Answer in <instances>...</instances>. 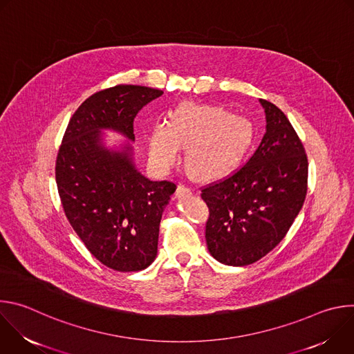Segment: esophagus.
<instances>
[{
	"mask_svg": "<svg viewBox=\"0 0 354 354\" xmlns=\"http://www.w3.org/2000/svg\"><path fill=\"white\" fill-rule=\"evenodd\" d=\"M192 196V190L189 187H186L185 185H179L178 189H176V197L178 198H185V197H189Z\"/></svg>",
	"mask_w": 354,
	"mask_h": 354,
	"instance_id": "esophagus-1",
	"label": "esophagus"
}]
</instances>
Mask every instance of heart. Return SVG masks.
I'll return each instance as SVG.
<instances>
[{
    "instance_id": "1",
    "label": "heart",
    "mask_w": 354,
    "mask_h": 354,
    "mask_svg": "<svg viewBox=\"0 0 354 354\" xmlns=\"http://www.w3.org/2000/svg\"><path fill=\"white\" fill-rule=\"evenodd\" d=\"M257 140L255 124L231 111L201 104H182L169 124L157 123L148 138L149 161L169 169L186 148L185 167L197 180H216L232 172Z\"/></svg>"
}]
</instances>
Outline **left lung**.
<instances>
[{"mask_svg": "<svg viewBox=\"0 0 354 354\" xmlns=\"http://www.w3.org/2000/svg\"><path fill=\"white\" fill-rule=\"evenodd\" d=\"M266 133L255 154L234 175L201 190L210 217L206 242L228 266L255 263L279 245L307 194L308 161L287 116L259 99Z\"/></svg>", "mask_w": 354, "mask_h": 354, "instance_id": "8db88e82", "label": "left lung"}]
</instances>
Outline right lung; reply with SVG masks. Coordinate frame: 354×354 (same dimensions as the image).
Here are the masks:
<instances>
[{
  "instance_id": "add662e5",
  "label": "right lung",
  "mask_w": 354,
  "mask_h": 354,
  "mask_svg": "<svg viewBox=\"0 0 354 354\" xmlns=\"http://www.w3.org/2000/svg\"><path fill=\"white\" fill-rule=\"evenodd\" d=\"M160 89L118 85L89 96L75 111L56 161L64 213L86 249L118 272H138L154 262L160 223L176 185L149 180L134 164L133 122L161 96ZM115 131L127 143L108 147Z\"/></svg>"
}]
</instances>
